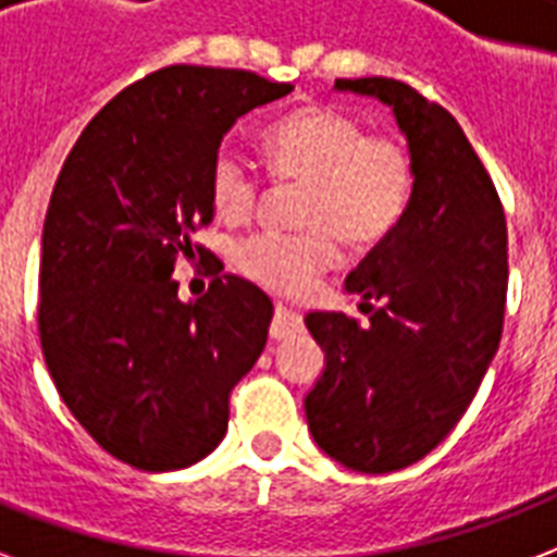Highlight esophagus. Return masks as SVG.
<instances>
[{"label": "esophagus", "mask_w": 557, "mask_h": 557, "mask_svg": "<svg viewBox=\"0 0 557 557\" xmlns=\"http://www.w3.org/2000/svg\"><path fill=\"white\" fill-rule=\"evenodd\" d=\"M300 332H304L300 314H297L295 309H288V306H277V309H274V321H271V338L288 341L297 338Z\"/></svg>", "instance_id": "1"}]
</instances>
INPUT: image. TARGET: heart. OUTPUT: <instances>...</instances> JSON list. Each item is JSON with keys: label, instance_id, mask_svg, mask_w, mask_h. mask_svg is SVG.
Listing matches in <instances>:
<instances>
[{"label": "heart", "instance_id": "obj_1", "mask_svg": "<svg viewBox=\"0 0 557 557\" xmlns=\"http://www.w3.org/2000/svg\"><path fill=\"white\" fill-rule=\"evenodd\" d=\"M271 173L304 185L297 225L260 231L234 248V265L260 286L295 295L341 257V239L370 248L393 234L413 190V161L401 141L367 135L358 117L312 107L283 117L262 138ZM260 196V173L243 152L222 147L210 164V199L227 222H239Z\"/></svg>", "mask_w": 557, "mask_h": 557}]
</instances>
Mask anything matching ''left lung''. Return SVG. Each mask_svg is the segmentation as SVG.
<instances>
[{
    "mask_svg": "<svg viewBox=\"0 0 557 557\" xmlns=\"http://www.w3.org/2000/svg\"><path fill=\"white\" fill-rule=\"evenodd\" d=\"M393 109L413 161L401 222L356 271L370 314L309 312L326 364L306 393L314 445L349 471L389 474L440 445L492 367L506 306V216L457 117L389 77L335 81Z\"/></svg>",
    "mask_w": 557,
    "mask_h": 557,
    "instance_id": "8db88e82",
    "label": "left lung"
}]
</instances>
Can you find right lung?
I'll use <instances>...</instances> for the list:
<instances>
[{"mask_svg":"<svg viewBox=\"0 0 557 557\" xmlns=\"http://www.w3.org/2000/svg\"><path fill=\"white\" fill-rule=\"evenodd\" d=\"M292 89L239 69L170 65L109 100L57 176L39 344L65 407L126 466L178 471L208 457L231 389L265 349L274 304L262 288L222 274L182 300L173 271L213 219L222 138Z\"/></svg>","mask_w":557,"mask_h":557,"instance_id":"1","label":"right lung"}]
</instances>
